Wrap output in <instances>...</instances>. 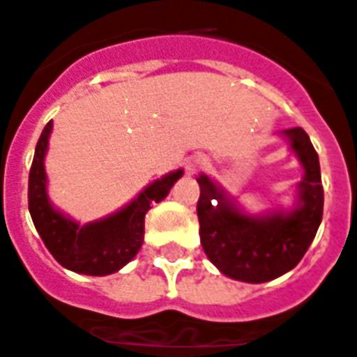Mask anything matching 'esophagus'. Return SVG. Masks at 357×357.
Listing matches in <instances>:
<instances>
[{
    "label": "esophagus",
    "mask_w": 357,
    "mask_h": 357,
    "mask_svg": "<svg viewBox=\"0 0 357 357\" xmlns=\"http://www.w3.org/2000/svg\"><path fill=\"white\" fill-rule=\"evenodd\" d=\"M206 165H208V158L204 155H195V157L187 160V170L195 174V172H200L202 168H206Z\"/></svg>",
    "instance_id": "1"
}]
</instances>
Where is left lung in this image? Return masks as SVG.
<instances>
[{"label": "left lung", "mask_w": 357, "mask_h": 357, "mask_svg": "<svg viewBox=\"0 0 357 357\" xmlns=\"http://www.w3.org/2000/svg\"><path fill=\"white\" fill-rule=\"evenodd\" d=\"M284 134L305 166L301 206L295 212L248 218L206 176L197 179L200 244L208 259L229 278L263 284L286 274L303 259L321 223L324 187L318 153L301 126L287 128Z\"/></svg>", "instance_id": "left-lung-1"}]
</instances>
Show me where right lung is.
I'll list each match as a JSON object with an SVG mask.
<instances>
[{"label":"right lung","instance_id":"right-lung-1","mask_svg":"<svg viewBox=\"0 0 357 357\" xmlns=\"http://www.w3.org/2000/svg\"><path fill=\"white\" fill-rule=\"evenodd\" d=\"M51 128L52 121H49L36 145V155L28 179V208L33 225L38 229L47 250L52 253V257L66 268L91 276L117 273L121 266H125L139 252L144 244L147 210L151 208L153 202H160L165 199L183 172L178 170L157 179L132 204L123 208L112 218L79 227L71 219L52 210V206L47 200V192H45L47 176H45L43 158Z\"/></svg>","mask_w":357,"mask_h":357}]
</instances>
